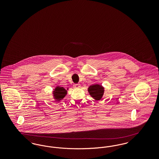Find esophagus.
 Returning <instances> with one entry per match:
<instances>
[{"mask_svg":"<svg viewBox=\"0 0 159 159\" xmlns=\"http://www.w3.org/2000/svg\"><path fill=\"white\" fill-rule=\"evenodd\" d=\"M80 87V84H75L73 85V88H79Z\"/></svg>","mask_w":159,"mask_h":159,"instance_id":"1","label":"esophagus"}]
</instances>
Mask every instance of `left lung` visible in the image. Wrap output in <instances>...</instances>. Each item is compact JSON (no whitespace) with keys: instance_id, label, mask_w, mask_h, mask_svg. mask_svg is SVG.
Listing matches in <instances>:
<instances>
[{"instance_id":"obj_1","label":"left lung","mask_w":159,"mask_h":159,"mask_svg":"<svg viewBox=\"0 0 159 159\" xmlns=\"http://www.w3.org/2000/svg\"><path fill=\"white\" fill-rule=\"evenodd\" d=\"M104 88L99 84H92L88 88L91 97L96 100H99L102 98L104 93Z\"/></svg>"}]
</instances>
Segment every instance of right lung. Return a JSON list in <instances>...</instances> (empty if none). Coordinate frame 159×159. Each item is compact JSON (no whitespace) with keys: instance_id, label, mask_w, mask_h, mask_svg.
<instances>
[{"instance_id":"obj_1","label":"right lung","mask_w":159,"mask_h":159,"mask_svg":"<svg viewBox=\"0 0 159 159\" xmlns=\"http://www.w3.org/2000/svg\"><path fill=\"white\" fill-rule=\"evenodd\" d=\"M67 94V91L62 87H57L53 91V96L54 98L56 99L57 101L61 100L66 96Z\"/></svg>"}]
</instances>
